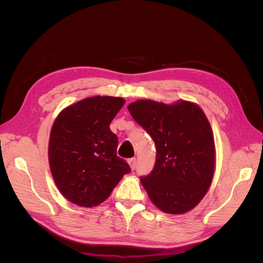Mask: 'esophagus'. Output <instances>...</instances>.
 Masks as SVG:
<instances>
[{
	"label": "esophagus",
	"mask_w": 263,
	"mask_h": 263,
	"mask_svg": "<svg viewBox=\"0 0 263 263\" xmlns=\"http://www.w3.org/2000/svg\"><path fill=\"white\" fill-rule=\"evenodd\" d=\"M128 163H129V165H130L132 170H135V169H136V165H137V159H136V158H132V159H129V160H128Z\"/></svg>",
	"instance_id": "1"
}]
</instances>
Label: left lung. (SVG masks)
<instances>
[{
    "label": "left lung",
    "instance_id": "left-lung-1",
    "mask_svg": "<svg viewBox=\"0 0 263 263\" xmlns=\"http://www.w3.org/2000/svg\"><path fill=\"white\" fill-rule=\"evenodd\" d=\"M128 110L155 141L154 169L140 177L151 202L169 214L192 210L214 174V137L204 112L186 101L166 105L150 100L134 102Z\"/></svg>",
    "mask_w": 263,
    "mask_h": 263
}]
</instances>
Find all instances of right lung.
Listing matches in <instances>:
<instances>
[{"mask_svg": "<svg viewBox=\"0 0 263 263\" xmlns=\"http://www.w3.org/2000/svg\"><path fill=\"white\" fill-rule=\"evenodd\" d=\"M125 104L93 97L68 106L55 118L49 139L54 183L70 202L92 208L104 202L130 166L117 157L118 138L109 124Z\"/></svg>", "mask_w": 263, "mask_h": 263, "instance_id": "right-lung-1", "label": "right lung"}]
</instances>
